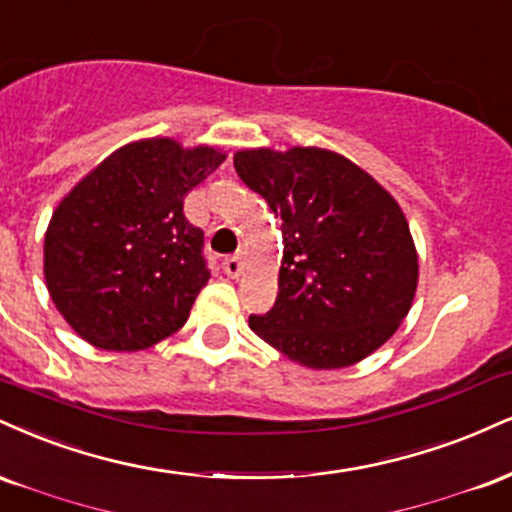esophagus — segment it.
I'll return each mask as SVG.
<instances>
[{
    "mask_svg": "<svg viewBox=\"0 0 512 512\" xmlns=\"http://www.w3.org/2000/svg\"><path fill=\"white\" fill-rule=\"evenodd\" d=\"M222 270H225V275H230V278H237V275L242 273V258L237 254L227 256L225 261H222Z\"/></svg>",
    "mask_w": 512,
    "mask_h": 512,
    "instance_id": "1",
    "label": "esophagus"
}]
</instances>
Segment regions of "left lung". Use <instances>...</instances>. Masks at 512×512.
Returning <instances> with one entry per match:
<instances>
[{"mask_svg":"<svg viewBox=\"0 0 512 512\" xmlns=\"http://www.w3.org/2000/svg\"><path fill=\"white\" fill-rule=\"evenodd\" d=\"M234 170L282 220L280 292L249 326L309 366L362 362L398 330L417 290L410 227L371 174L333 150H239Z\"/></svg>","mask_w":512,"mask_h":512,"instance_id":"1","label":"left lung"}]
</instances>
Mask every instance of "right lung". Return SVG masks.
Returning <instances> with one entry per match:
<instances>
[{
  "mask_svg": "<svg viewBox=\"0 0 512 512\" xmlns=\"http://www.w3.org/2000/svg\"><path fill=\"white\" fill-rule=\"evenodd\" d=\"M222 160L220 150H184L172 138L129 143L59 203L45 234V280L83 340L136 352L184 326L210 278L184 196Z\"/></svg>",
  "mask_w": 512,
  "mask_h": 512,
  "instance_id": "1",
  "label": "right lung"
}]
</instances>
